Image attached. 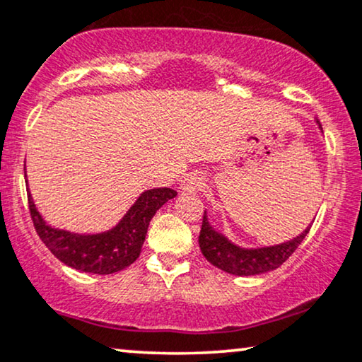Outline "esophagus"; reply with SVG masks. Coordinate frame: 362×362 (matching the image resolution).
<instances>
[{"instance_id": "obj_1", "label": "esophagus", "mask_w": 362, "mask_h": 362, "mask_svg": "<svg viewBox=\"0 0 362 362\" xmlns=\"http://www.w3.org/2000/svg\"><path fill=\"white\" fill-rule=\"evenodd\" d=\"M204 185H205V180L204 177H202V173H189V175L182 180L180 190L187 192V194H192V192L200 190Z\"/></svg>"}]
</instances>
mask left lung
I'll return each instance as SVG.
<instances>
[{
	"instance_id": "left-lung-1",
	"label": "left lung",
	"mask_w": 362,
	"mask_h": 362,
	"mask_svg": "<svg viewBox=\"0 0 362 362\" xmlns=\"http://www.w3.org/2000/svg\"><path fill=\"white\" fill-rule=\"evenodd\" d=\"M310 228L311 225L303 231L300 237L293 238L286 243L257 250H245L228 242L223 235L216 233L210 226L209 220H206V215H204L199 245L204 257L214 267L223 269V272L230 274H237V276H250V274H262L269 272V269L281 267L296 252V248L300 247L306 235L310 233Z\"/></svg>"
}]
</instances>
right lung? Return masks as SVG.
<instances>
[{"mask_svg":"<svg viewBox=\"0 0 362 362\" xmlns=\"http://www.w3.org/2000/svg\"><path fill=\"white\" fill-rule=\"evenodd\" d=\"M177 195L172 189H152L139 197L112 230L98 235H76L46 225L28 194L33 225L42 243L67 267L86 273L110 274L132 264L141 255L148 223L157 210Z\"/></svg>","mask_w":362,"mask_h":362,"instance_id":"1","label":"right lung"}]
</instances>
